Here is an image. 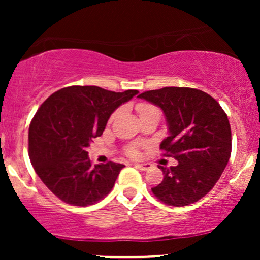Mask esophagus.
<instances>
[{
	"instance_id": "esophagus-1",
	"label": "esophagus",
	"mask_w": 260,
	"mask_h": 260,
	"mask_svg": "<svg viewBox=\"0 0 260 260\" xmlns=\"http://www.w3.org/2000/svg\"><path fill=\"white\" fill-rule=\"evenodd\" d=\"M134 166H136L137 169L142 170V171H145V170H149L153 165H151L150 162H143V164H136Z\"/></svg>"
}]
</instances>
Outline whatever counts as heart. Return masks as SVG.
<instances>
[{
  "mask_svg": "<svg viewBox=\"0 0 260 260\" xmlns=\"http://www.w3.org/2000/svg\"><path fill=\"white\" fill-rule=\"evenodd\" d=\"M137 110H138L139 115H143V113L154 111V110H157V109L154 105H151V104L140 103V104H138V106H137ZM116 113H117V112H116ZM116 113H115V115H116ZM115 115H113V116H115ZM113 116H112V117H113ZM127 154L129 155V156H136V155H137L136 147H129V148H128Z\"/></svg>",
  "mask_w": 260,
  "mask_h": 260,
  "instance_id": "b5f03b06",
  "label": "heart"
}]
</instances>
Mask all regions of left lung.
Returning <instances> with one entry per match:
<instances>
[{
    "label": "left lung",
    "instance_id": "obj_1",
    "mask_svg": "<svg viewBox=\"0 0 260 260\" xmlns=\"http://www.w3.org/2000/svg\"><path fill=\"white\" fill-rule=\"evenodd\" d=\"M139 98L162 110L170 136L160 149L178 161L159 166L164 180L151 188L160 202L184 207L207 196L219 181L231 156V127L220 104L207 92L184 86L144 91Z\"/></svg>",
    "mask_w": 260,
    "mask_h": 260
}]
</instances>
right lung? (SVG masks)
<instances>
[{
	"mask_svg": "<svg viewBox=\"0 0 260 260\" xmlns=\"http://www.w3.org/2000/svg\"><path fill=\"white\" fill-rule=\"evenodd\" d=\"M137 94L72 85L39 107L29 126V157L40 180L62 202L88 207L111 192L124 165H92L86 149L103 134L111 113Z\"/></svg>",
	"mask_w": 260,
	"mask_h": 260,
	"instance_id": "obj_1",
	"label": "right lung"
}]
</instances>
